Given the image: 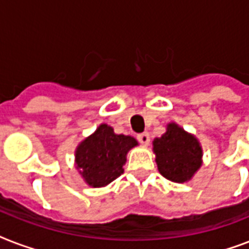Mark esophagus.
Returning a JSON list of instances; mask_svg holds the SVG:
<instances>
[{
	"mask_svg": "<svg viewBox=\"0 0 249 249\" xmlns=\"http://www.w3.org/2000/svg\"><path fill=\"white\" fill-rule=\"evenodd\" d=\"M137 140L140 141L142 144H148L150 143V134H148L147 132L141 133V134H138V136H137Z\"/></svg>",
	"mask_w": 249,
	"mask_h": 249,
	"instance_id": "34e87169",
	"label": "esophagus"
}]
</instances>
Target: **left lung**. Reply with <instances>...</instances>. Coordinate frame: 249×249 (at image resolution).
Here are the masks:
<instances>
[{"mask_svg": "<svg viewBox=\"0 0 249 249\" xmlns=\"http://www.w3.org/2000/svg\"><path fill=\"white\" fill-rule=\"evenodd\" d=\"M158 169L169 181H189L201 165V147L194 136L177 124H169L166 132L152 142Z\"/></svg>", "mask_w": 249, "mask_h": 249, "instance_id": "8db88e82", "label": "left lung"}]
</instances>
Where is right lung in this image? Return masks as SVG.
Segmentation results:
<instances>
[{"label": "right lung", "mask_w": 249, "mask_h": 249, "mask_svg": "<svg viewBox=\"0 0 249 249\" xmlns=\"http://www.w3.org/2000/svg\"><path fill=\"white\" fill-rule=\"evenodd\" d=\"M134 146L133 137L115 134L111 126L102 124L77 147L76 164L90 186H106L124 173L125 156Z\"/></svg>", "instance_id": "1"}]
</instances>
